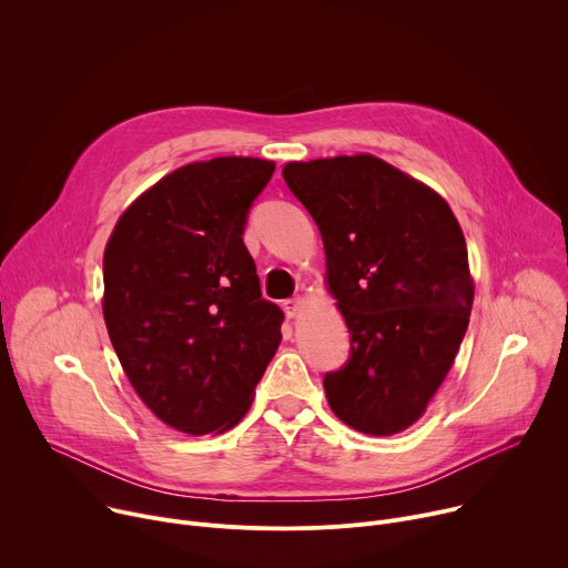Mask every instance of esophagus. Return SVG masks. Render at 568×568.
<instances>
[{"label": "esophagus", "instance_id": "1", "mask_svg": "<svg viewBox=\"0 0 568 568\" xmlns=\"http://www.w3.org/2000/svg\"><path fill=\"white\" fill-rule=\"evenodd\" d=\"M301 307H303V298H298V296L287 298V301L283 303V310L287 312V316H298V314H301Z\"/></svg>", "mask_w": 568, "mask_h": 568}]
</instances>
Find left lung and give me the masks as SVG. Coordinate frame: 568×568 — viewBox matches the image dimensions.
<instances>
[{
	"instance_id": "left-lung-1",
	"label": "left lung",
	"mask_w": 568,
	"mask_h": 568,
	"mask_svg": "<svg viewBox=\"0 0 568 568\" xmlns=\"http://www.w3.org/2000/svg\"><path fill=\"white\" fill-rule=\"evenodd\" d=\"M283 178L321 231L351 333L346 364L323 375L331 409L371 436L407 429L469 323L463 231L438 193L371 154L292 161Z\"/></svg>"
}]
</instances>
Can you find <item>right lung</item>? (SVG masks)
Segmentation results:
<instances>
[{
  "mask_svg": "<svg viewBox=\"0 0 568 568\" xmlns=\"http://www.w3.org/2000/svg\"><path fill=\"white\" fill-rule=\"evenodd\" d=\"M254 156L189 164L116 222L103 256V316L145 407L204 436L233 427L281 344L283 310L263 298L242 233L274 175Z\"/></svg>",
  "mask_w": 568,
  "mask_h": 568,
  "instance_id": "right-lung-1",
  "label": "right lung"
}]
</instances>
